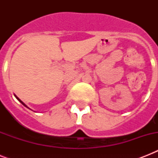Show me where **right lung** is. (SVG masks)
Wrapping results in <instances>:
<instances>
[{
	"label": "right lung",
	"instance_id": "obj_1",
	"mask_svg": "<svg viewBox=\"0 0 158 158\" xmlns=\"http://www.w3.org/2000/svg\"><path fill=\"white\" fill-rule=\"evenodd\" d=\"M15 98H17V99H18V100H19V102H21V103H22V104H23V106H26V105H25V104H24V103H23V102H22V101H21V100H20V99H19V98H17V97H16V96H15Z\"/></svg>",
	"mask_w": 158,
	"mask_h": 158
}]
</instances>
